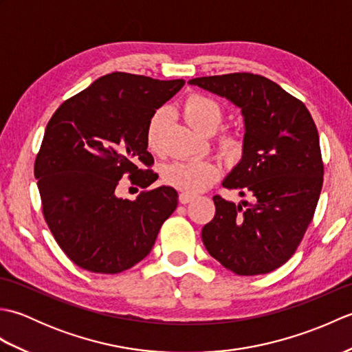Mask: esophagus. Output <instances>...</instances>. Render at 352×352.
Instances as JSON below:
<instances>
[{
  "label": "esophagus",
  "instance_id": "1",
  "mask_svg": "<svg viewBox=\"0 0 352 352\" xmlns=\"http://www.w3.org/2000/svg\"><path fill=\"white\" fill-rule=\"evenodd\" d=\"M193 198H195V195H193V193H188V192H182L180 195H178V199H180L182 204L190 203V201H192Z\"/></svg>",
  "mask_w": 352,
  "mask_h": 352
}]
</instances>
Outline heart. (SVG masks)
I'll use <instances>...</instances> for the list:
<instances>
[{
	"label": "heart",
	"instance_id": "b5f03b06",
	"mask_svg": "<svg viewBox=\"0 0 352 352\" xmlns=\"http://www.w3.org/2000/svg\"><path fill=\"white\" fill-rule=\"evenodd\" d=\"M183 116L193 130L199 133H212L221 124L223 111L214 100L206 95L193 94L183 102ZM164 111L157 110L149 118L146 125V145L153 153L162 149ZM221 146L226 151H234L239 148V140L234 136H222ZM219 175V166L212 160H175L168 163L162 170L163 182L178 190L193 193L206 189Z\"/></svg>",
	"mask_w": 352,
	"mask_h": 352
}]
</instances>
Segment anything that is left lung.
I'll return each mask as SVG.
<instances>
[{"instance_id":"1","label":"left lung","mask_w":352,"mask_h":352,"mask_svg":"<svg viewBox=\"0 0 352 352\" xmlns=\"http://www.w3.org/2000/svg\"><path fill=\"white\" fill-rule=\"evenodd\" d=\"M189 85L233 102L245 122L242 159L222 186L250 201L213 197L214 218L201 233L206 250L237 275L272 272L294 256L316 210L324 182L316 125L300 100L257 74Z\"/></svg>"}]
</instances>
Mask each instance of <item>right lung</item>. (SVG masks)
<instances>
[{"label":"right lung","mask_w":352,"mask_h":352,"mask_svg":"<svg viewBox=\"0 0 352 352\" xmlns=\"http://www.w3.org/2000/svg\"><path fill=\"white\" fill-rule=\"evenodd\" d=\"M184 80H154L126 72L102 76L56 110L34 162L45 221L77 266L118 274L144 260L178 193L162 186L134 201L116 197L119 180L155 182L146 151V125Z\"/></svg>","instance_id":"1"}]
</instances>
